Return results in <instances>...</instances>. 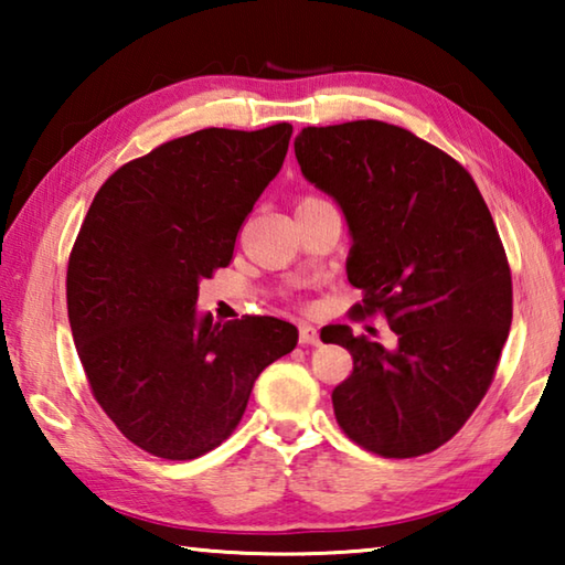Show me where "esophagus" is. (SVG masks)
<instances>
[{
  "label": "esophagus",
  "instance_id": "obj_1",
  "mask_svg": "<svg viewBox=\"0 0 565 565\" xmlns=\"http://www.w3.org/2000/svg\"><path fill=\"white\" fill-rule=\"evenodd\" d=\"M299 341L306 347H317L319 343V329L311 327V323H301L299 327Z\"/></svg>",
  "mask_w": 565,
  "mask_h": 565
}]
</instances>
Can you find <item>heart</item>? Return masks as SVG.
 Masks as SVG:
<instances>
[{
  "label": "heart",
  "mask_w": 565,
  "mask_h": 565,
  "mask_svg": "<svg viewBox=\"0 0 565 565\" xmlns=\"http://www.w3.org/2000/svg\"><path fill=\"white\" fill-rule=\"evenodd\" d=\"M306 199H313V196H306ZM306 199H301V202H306Z\"/></svg>",
  "instance_id": "heart-1"
}]
</instances>
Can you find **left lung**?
I'll return each instance as SVG.
<instances>
[{
    "mask_svg": "<svg viewBox=\"0 0 565 565\" xmlns=\"http://www.w3.org/2000/svg\"><path fill=\"white\" fill-rule=\"evenodd\" d=\"M301 174L337 199L353 238L347 274L363 294L356 317L384 313L396 347L321 331L353 359L333 388L351 441L384 458L436 451L489 391L513 317L511 269L471 174L394 124L306 127Z\"/></svg>",
    "mask_w": 565,
    "mask_h": 565,
    "instance_id": "left-lung-1",
    "label": "left lung"
}]
</instances>
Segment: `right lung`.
<instances>
[{"mask_svg": "<svg viewBox=\"0 0 565 565\" xmlns=\"http://www.w3.org/2000/svg\"><path fill=\"white\" fill-rule=\"evenodd\" d=\"M291 124L202 129L104 181L66 269V309L92 394L134 446L167 461L212 451L254 381L294 351L274 317H199V281L228 266L236 234L279 174Z\"/></svg>", "mask_w": 565, "mask_h": 565, "instance_id": "right-lung-1", "label": "right lung"}]
</instances>
